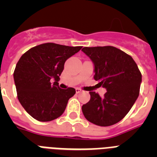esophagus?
<instances>
[{"label":"esophagus","mask_w":157,"mask_h":157,"mask_svg":"<svg viewBox=\"0 0 157 157\" xmlns=\"http://www.w3.org/2000/svg\"><path fill=\"white\" fill-rule=\"evenodd\" d=\"M75 91H76V94H79V93L82 92V90L79 88H76Z\"/></svg>","instance_id":"1"}]
</instances>
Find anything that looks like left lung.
Instances as JSON below:
<instances>
[{
    "instance_id": "left-lung-1",
    "label": "left lung",
    "mask_w": 157,
    "mask_h": 157,
    "mask_svg": "<svg viewBox=\"0 0 157 157\" xmlns=\"http://www.w3.org/2000/svg\"><path fill=\"white\" fill-rule=\"evenodd\" d=\"M82 51L94 63V78L107 90L102 98L90 92V100L82 107L83 115L95 125L116 124L138 99L141 72L133 58L116 47H84Z\"/></svg>"
}]
</instances>
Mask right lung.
Here are the masks:
<instances>
[{"label":"right lung","instance_id":"add662e5","mask_svg":"<svg viewBox=\"0 0 157 157\" xmlns=\"http://www.w3.org/2000/svg\"><path fill=\"white\" fill-rule=\"evenodd\" d=\"M81 48L45 43L33 47L20 57L13 74L18 99L35 120L52 121L63 113L75 90L60 89L58 82L65 61Z\"/></svg>","mask_w":157,"mask_h":157}]
</instances>
